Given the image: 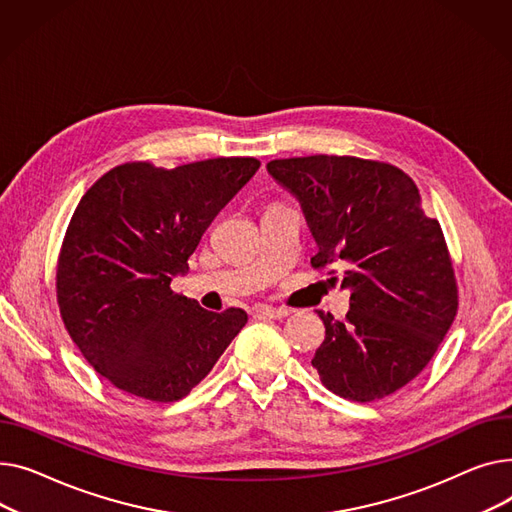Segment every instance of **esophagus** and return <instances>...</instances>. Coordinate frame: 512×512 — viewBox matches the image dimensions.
I'll list each match as a JSON object with an SVG mask.
<instances>
[{
	"mask_svg": "<svg viewBox=\"0 0 512 512\" xmlns=\"http://www.w3.org/2000/svg\"><path fill=\"white\" fill-rule=\"evenodd\" d=\"M254 312H256L258 316L273 318V320H281V318H285V316L291 314V310H287V308H273V306H258Z\"/></svg>",
	"mask_w": 512,
	"mask_h": 512,
	"instance_id": "esophagus-1",
	"label": "esophagus"
}]
</instances>
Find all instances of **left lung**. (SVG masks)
I'll return each instance as SVG.
<instances>
[{"label":"left lung","mask_w":512,"mask_h":512,"mask_svg":"<svg viewBox=\"0 0 512 512\" xmlns=\"http://www.w3.org/2000/svg\"><path fill=\"white\" fill-rule=\"evenodd\" d=\"M266 169L302 204L318 246L312 266H339L341 287L351 291L343 322L318 312L326 337L312 366L322 384L357 403L397 393L428 366L457 316L440 223L395 165L314 155Z\"/></svg>","instance_id":"left-lung-1"}]
</instances>
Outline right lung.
<instances>
[{
    "instance_id": "obj_1",
    "label": "right lung",
    "mask_w": 512,
    "mask_h": 512,
    "mask_svg": "<svg viewBox=\"0 0 512 512\" xmlns=\"http://www.w3.org/2000/svg\"><path fill=\"white\" fill-rule=\"evenodd\" d=\"M254 157L175 169L134 161L88 188L57 258V304L72 341L105 380L173 403L217 364L248 322L208 312L171 289L219 210L258 171Z\"/></svg>"
}]
</instances>
